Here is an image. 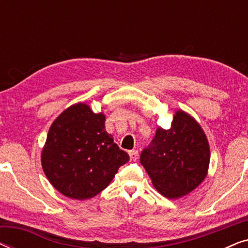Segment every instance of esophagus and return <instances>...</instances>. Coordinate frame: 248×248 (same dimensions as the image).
Listing matches in <instances>:
<instances>
[{"label": "esophagus", "instance_id": "obj_1", "mask_svg": "<svg viewBox=\"0 0 248 248\" xmlns=\"http://www.w3.org/2000/svg\"><path fill=\"white\" fill-rule=\"evenodd\" d=\"M128 155H130L131 160H133V161L137 160L138 157H139V152H138V150H131V151H128Z\"/></svg>", "mask_w": 248, "mask_h": 248}]
</instances>
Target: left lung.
Wrapping results in <instances>:
<instances>
[{
  "label": "left lung",
  "mask_w": 248,
  "mask_h": 248,
  "mask_svg": "<svg viewBox=\"0 0 248 248\" xmlns=\"http://www.w3.org/2000/svg\"><path fill=\"white\" fill-rule=\"evenodd\" d=\"M140 161L158 192L168 199L188 194L208 172L210 148L204 132L194 118L176 111L169 130L158 128Z\"/></svg>",
  "instance_id": "obj_1"
}]
</instances>
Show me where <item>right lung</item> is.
I'll return each instance as SVG.
<instances>
[{
  "label": "right lung",
  "instance_id": "add662e5",
  "mask_svg": "<svg viewBox=\"0 0 248 248\" xmlns=\"http://www.w3.org/2000/svg\"><path fill=\"white\" fill-rule=\"evenodd\" d=\"M130 160L105 130V115L77 104L54 121L42 152V166L54 187L67 198L86 200L104 191Z\"/></svg>",
  "mask_w": 248,
  "mask_h": 248
}]
</instances>
